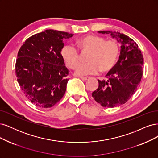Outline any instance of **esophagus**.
Listing matches in <instances>:
<instances>
[{
	"mask_svg": "<svg viewBox=\"0 0 158 158\" xmlns=\"http://www.w3.org/2000/svg\"><path fill=\"white\" fill-rule=\"evenodd\" d=\"M81 79H83V80H85V81H86V80H89V78L90 77H79Z\"/></svg>",
	"mask_w": 158,
	"mask_h": 158,
	"instance_id": "esophagus-1",
	"label": "esophagus"
}]
</instances>
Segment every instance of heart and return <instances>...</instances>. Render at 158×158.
<instances>
[{"mask_svg": "<svg viewBox=\"0 0 158 158\" xmlns=\"http://www.w3.org/2000/svg\"><path fill=\"white\" fill-rule=\"evenodd\" d=\"M77 47L83 51H90L88 63H78L79 54L77 49L72 44H65L60 54L68 68L75 67L77 75L96 74L100 71L106 72L114 67L119 54V46L114 40H106L96 35H86L76 41Z\"/></svg>", "mask_w": 158, "mask_h": 158, "instance_id": "b5f03b06", "label": "heart"}]
</instances>
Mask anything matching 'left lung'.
<instances>
[{
  "label": "left lung",
  "instance_id": "left-lung-1",
  "mask_svg": "<svg viewBox=\"0 0 158 158\" xmlns=\"http://www.w3.org/2000/svg\"><path fill=\"white\" fill-rule=\"evenodd\" d=\"M98 33L110 34L121 44L118 62L105 79H98V87L92 93L102 106L114 108L126 103L136 92L142 76L144 58L138 45L127 35L110 31Z\"/></svg>",
  "mask_w": 158,
  "mask_h": 158
}]
</instances>
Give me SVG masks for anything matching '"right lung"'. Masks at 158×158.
Masks as SVG:
<instances>
[{
	"label": "right lung",
	"instance_id": "obj_1",
	"mask_svg": "<svg viewBox=\"0 0 158 158\" xmlns=\"http://www.w3.org/2000/svg\"><path fill=\"white\" fill-rule=\"evenodd\" d=\"M73 34L47 29L32 35L19 50L18 82L27 98L40 108H51L64 96L69 71L60 52L63 40Z\"/></svg>",
	"mask_w": 158,
	"mask_h": 158
}]
</instances>
